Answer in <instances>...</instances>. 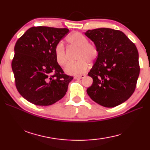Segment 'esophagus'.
Instances as JSON below:
<instances>
[{
	"label": "esophagus",
	"instance_id": "1",
	"mask_svg": "<svg viewBox=\"0 0 150 150\" xmlns=\"http://www.w3.org/2000/svg\"><path fill=\"white\" fill-rule=\"evenodd\" d=\"M86 77L85 75H77V76H75L74 78L75 79H83Z\"/></svg>",
	"mask_w": 150,
	"mask_h": 150
}]
</instances>
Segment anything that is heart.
Masks as SVG:
<instances>
[{"instance_id": "b5f03b06", "label": "heart", "mask_w": 150, "mask_h": 150, "mask_svg": "<svg viewBox=\"0 0 150 150\" xmlns=\"http://www.w3.org/2000/svg\"><path fill=\"white\" fill-rule=\"evenodd\" d=\"M67 41L71 45L77 47L79 51L77 62L68 64L65 68V72L69 75H78L85 72L88 67L87 62H93L98 55L95 45L89 44L87 37L79 32H75L69 35ZM55 56L58 64L64 66L68 62V57L63 42H60L55 47Z\"/></svg>"}]
</instances>
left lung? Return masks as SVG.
Here are the masks:
<instances>
[{"mask_svg":"<svg viewBox=\"0 0 150 150\" xmlns=\"http://www.w3.org/2000/svg\"><path fill=\"white\" fill-rule=\"evenodd\" d=\"M98 55L88 75L92 85L87 89L90 98L107 108L125 102L136 88L139 74L138 52L135 44L120 30L106 28L88 30Z\"/></svg>","mask_w":150,"mask_h":150,"instance_id":"8db88e82","label":"left lung"}]
</instances>
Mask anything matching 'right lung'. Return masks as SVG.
Masks as SVG:
<instances>
[{"mask_svg":"<svg viewBox=\"0 0 150 150\" xmlns=\"http://www.w3.org/2000/svg\"><path fill=\"white\" fill-rule=\"evenodd\" d=\"M69 30L32 27L14 46L12 62L18 91L35 105L49 106L63 97L73 77L64 74L55 56V47Z\"/></svg>","mask_w":150,"mask_h":150,"instance_id":"add662e5","label":"right lung"}]
</instances>
